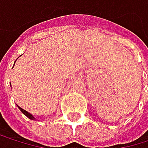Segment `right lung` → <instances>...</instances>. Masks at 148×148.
Listing matches in <instances>:
<instances>
[{
	"mask_svg": "<svg viewBox=\"0 0 148 148\" xmlns=\"http://www.w3.org/2000/svg\"><path fill=\"white\" fill-rule=\"evenodd\" d=\"M18 108L20 109V111H21L24 115H25V116H27V118H29V119H36L34 118L33 115L30 114V113H29L27 111H26V110H24L23 108H20V106H18Z\"/></svg>",
	"mask_w": 148,
	"mask_h": 148,
	"instance_id": "add662e5",
	"label": "right lung"
}]
</instances>
